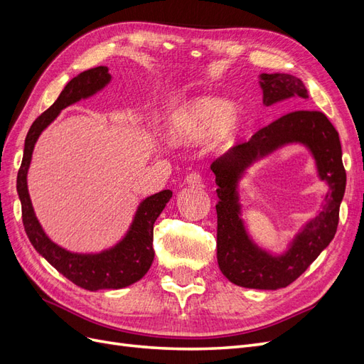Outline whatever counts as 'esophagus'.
<instances>
[{
    "label": "esophagus",
    "mask_w": 364,
    "mask_h": 364,
    "mask_svg": "<svg viewBox=\"0 0 364 364\" xmlns=\"http://www.w3.org/2000/svg\"><path fill=\"white\" fill-rule=\"evenodd\" d=\"M185 183L188 186H193V188H194V186H196V188H199V186H203V179H202L200 174L190 173L188 176H186Z\"/></svg>",
    "instance_id": "esophagus-1"
}]
</instances>
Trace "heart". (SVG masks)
Listing matches in <instances>:
<instances>
[{
	"instance_id": "heart-1",
	"label": "heart",
	"mask_w": 364,
	"mask_h": 364,
	"mask_svg": "<svg viewBox=\"0 0 364 364\" xmlns=\"http://www.w3.org/2000/svg\"><path fill=\"white\" fill-rule=\"evenodd\" d=\"M243 126V114L229 100L200 97L173 109L165 123V134L174 146L194 147L213 138L225 146L241 134Z\"/></svg>"
}]
</instances>
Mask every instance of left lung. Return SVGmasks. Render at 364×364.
<instances>
[{
  "label": "left lung",
  "mask_w": 364,
  "mask_h": 364,
  "mask_svg": "<svg viewBox=\"0 0 364 364\" xmlns=\"http://www.w3.org/2000/svg\"><path fill=\"white\" fill-rule=\"evenodd\" d=\"M262 103L272 106L291 97L308 98L301 79L291 74H259ZM301 144L316 161L319 178L328 185L321 209L300 230L282 254L259 248L247 234L240 218L237 183L249 166L285 145ZM217 183V261L235 285L258 290L287 287L310 267L331 243L338 225V209L346 188L337 130L325 114L294 111L262 127L247 142L226 151L211 164Z\"/></svg>",
  "instance_id": "1"
}]
</instances>
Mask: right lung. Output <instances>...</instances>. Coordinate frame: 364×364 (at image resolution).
I'll use <instances>...</instances> for the list:
<instances>
[{
  "label": "right lung",
  "instance_id": "right-lung-1",
  "mask_svg": "<svg viewBox=\"0 0 364 364\" xmlns=\"http://www.w3.org/2000/svg\"><path fill=\"white\" fill-rule=\"evenodd\" d=\"M111 79L107 67H97L80 73L67 83L58 100L31 124L26 136L24 156L16 179V190L23 208V223L30 243L65 278L90 291L124 289L139 281L149 272L155 258L153 225L171 199L173 193L164 190L146 197L138 205L127 232L112 247L97 253H79L56 245L42 229L31 205L27 174L33 150L42 132L58 118L65 107L100 92L111 83Z\"/></svg>",
  "mask_w": 364,
  "mask_h": 364
}]
</instances>
